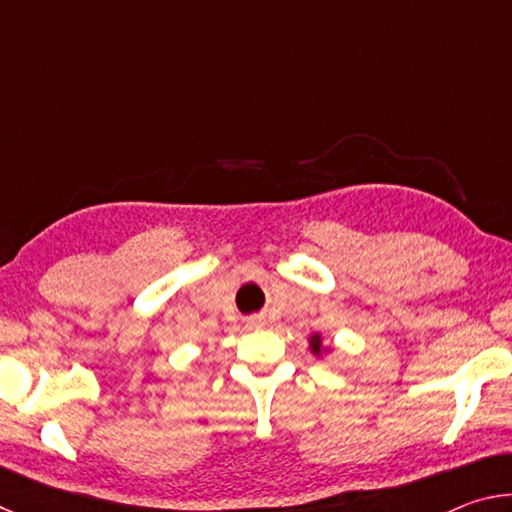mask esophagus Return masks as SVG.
Segmentation results:
<instances>
[{"mask_svg": "<svg viewBox=\"0 0 512 512\" xmlns=\"http://www.w3.org/2000/svg\"><path fill=\"white\" fill-rule=\"evenodd\" d=\"M262 325H264V320L259 318V316H253V318L248 320V327H262Z\"/></svg>", "mask_w": 512, "mask_h": 512, "instance_id": "34e87169", "label": "esophagus"}]
</instances>
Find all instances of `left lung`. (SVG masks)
Segmentation results:
<instances>
[{
  "instance_id": "left-lung-1",
  "label": "left lung",
  "mask_w": 512,
  "mask_h": 512,
  "mask_svg": "<svg viewBox=\"0 0 512 512\" xmlns=\"http://www.w3.org/2000/svg\"><path fill=\"white\" fill-rule=\"evenodd\" d=\"M307 343H309V352L314 354L316 359H323V357H327L329 352H332V345H327V343H325L323 334H320V332L311 334L309 339H307Z\"/></svg>"
}]
</instances>
